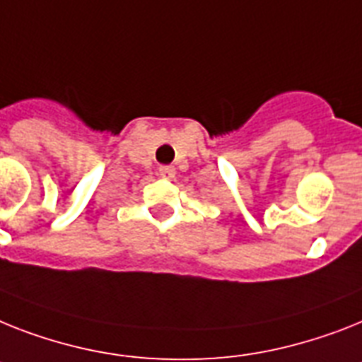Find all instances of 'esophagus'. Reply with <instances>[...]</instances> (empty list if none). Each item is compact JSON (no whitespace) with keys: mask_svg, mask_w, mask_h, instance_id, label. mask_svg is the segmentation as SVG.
Returning a JSON list of instances; mask_svg holds the SVG:
<instances>
[{"mask_svg":"<svg viewBox=\"0 0 362 362\" xmlns=\"http://www.w3.org/2000/svg\"><path fill=\"white\" fill-rule=\"evenodd\" d=\"M159 175L166 179H174L175 177V168L174 166H159Z\"/></svg>","mask_w":362,"mask_h":362,"instance_id":"34e87169","label":"esophagus"}]
</instances>
